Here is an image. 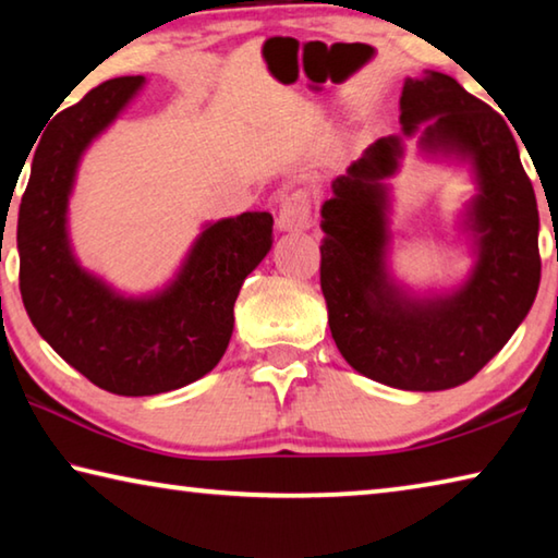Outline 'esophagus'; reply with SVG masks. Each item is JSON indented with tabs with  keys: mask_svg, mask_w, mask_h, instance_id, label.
Listing matches in <instances>:
<instances>
[{
	"mask_svg": "<svg viewBox=\"0 0 558 558\" xmlns=\"http://www.w3.org/2000/svg\"><path fill=\"white\" fill-rule=\"evenodd\" d=\"M276 226L280 231H307L313 226V211H310V199L305 192H295L282 199Z\"/></svg>",
	"mask_w": 558,
	"mask_h": 558,
	"instance_id": "esophagus-1",
	"label": "esophagus"
}]
</instances>
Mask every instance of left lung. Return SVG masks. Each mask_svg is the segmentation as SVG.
<instances>
[{
    "label": "left lung",
    "mask_w": 558,
    "mask_h": 558,
    "mask_svg": "<svg viewBox=\"0 0 558 558\" xmlns=\"http://www.w3.org/2000/svg\"><path fill=\"white\" fill-rule=\"evenodd\" d=\"M401 132L379 137L332 182L323 204L319 282L347 364L403 391L470 381L502 349L539 290V211L505 118L438 71L405 78ZM432 161L465 166L476 194L457 222L473 266L456 287L413 291L390 268L388 179L404 140Z\"/></svg>",
    "instance_id": "1"
}]
</instances>
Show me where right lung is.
<instances>
[{
    "mask_svg": "<svg viewBox=\"0 0 558 558\" xmlns=\"http://www.w3.org/2000/svg\"><path fill=\"white\" fill-rule=\"evenodd\" d=\"M145 75L112 78L46 128L19 206V290L36 327L75 372L118 396H155L202 379L233 335L243 280L272 248V216L209 221L162 288L130 295L83 268L69 204L88 147L145 88Z\"/></svg>",
    "mask_w": 558,
    "mask_h": 558,
    "instance_id": "1",
    "label": "right lung"
}]
</instances>
